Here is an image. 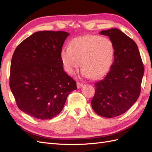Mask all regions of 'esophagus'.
Segmentation results:
<instances>
[{"instance_id":"obj_1","label":"esophagus","mask_w":152,"mask_h":152,"mask_svg":"<svg viewBox=\"0 0 152 152\" xmlns=\"http://www.w3.org/2000/svg\"><path fill=\"white\" fill-rule=\"evenodd\" d=\"M82 86H83V84L80 83V82H77V87L78 89L81 88V87H82Z\"/></svg>"}]
</instances>
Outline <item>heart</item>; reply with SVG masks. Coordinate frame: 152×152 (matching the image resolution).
Here are the masks:
<instances>
[{"label": "heart", "mask_w": 152, "mask_h": 152, "mask_svg": "<svg viewBox=\"0 0 152 152\" xmlns=\"http://www.w3.org/2000/svg\"><path fill=\"white\" fill-rule=\"evenodd\" d=\"M115 51L114 44L109 38L86 35L73 38L68 47L62 49L61 58L68 74H74L81 64L82 75L96 79L108 72Z\"/></svg>", "instance_id": "1"}]
</instances>
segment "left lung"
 I'll list each match as a JSON object with an SVG mask.
<instances>
[{"mask_svg":"<svg viewBox=\"0 0 152 152\" xmlns=\"http://www.w3.org/2000/svg\"><path fill=\"white\" fill-rule=\"evenodd\" d=\"M115 46L114 61L104 79L95 83L92 108L99 115L112 118L125 113L139 98L144 66L136 44L117 28L103 30Z\"/></svg>","mask_w":152,"mask_h":152,"instance_id":"1","label":"left lung"}]
</instances>
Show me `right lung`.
Masks as SVG:
<instances>
[{
  "instance_id": "obj_1",
  "label": "right lung",
  "mask_w": 152,
  "mask_h": 152,
  "mask_svg": "<svg viewBox=\"0 0 152 152\" xmlns=\"http://www.w3.org/2000/svg\"><path fill=\"white\" fill-rule=\"evenodd\" d=\"M70 35L40 31L21 42L13 53L10 86L18 108L40 120L61 112L76 82L63 70L61 51Z\"/></svg>"
}]
</instances>
